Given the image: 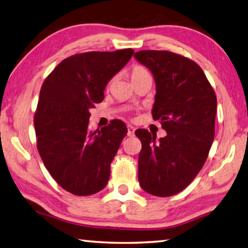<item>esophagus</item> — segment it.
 Segmentation results:
<instances>
[{
    "label": "esophagus",
    "mask_w": 248,
    "mask_h": 248,
    "mask_svg": "<svg viewBox=\"0 0 248 248\" xmlns=\"http://www.w3.org/2000/svg\"><path fill=\"white\" fill-rule=\"evenodd\" d=\"M134 134H135V127L132 126V125H128V126H127V135L129 137H132V136H134Z\"/></svg>",
    "instance_id": "obj_1"
}]
</instances>
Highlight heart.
Returning <instances> with one entry per match:
<instances>
[{
    "mask_svg": "<svg viewBox=\"0 0 248 248\" xmlns=\"http://www.w3.org/2000/svg\"><path fill=\"white\" fill-rule=\"evenodd\" d=\"M146 73H148V72H147L144 67L138 66L137 65V66H134L132 69V78L142 75V74H146Z\"/></svg>",
    "mask_w": 248,
    "mask_h": 248,
    "instance_id": "obj_1",
    "label": "heart"
}]
</instances>
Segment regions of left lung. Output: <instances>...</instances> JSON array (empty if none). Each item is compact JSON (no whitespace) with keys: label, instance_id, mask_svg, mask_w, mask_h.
<instances>
[{"label":"left lung","instance_id":"1","mask_svg":"<svg viewBox=\"0 0 248 248\" xmlns=\"http://www.w3.org/2000/svg\"><path fill=\"white\" fill-rule=\"evenodd\" d=\"M155 81L154 120L167 136L137 129L141 141L138 181L141 188L168 197L187 187L206 162L215 138L217 97L205 73L194 61L169 51L134 54Z\"/></svg>","mask_w":248,"mask_h":248}]
</instances>
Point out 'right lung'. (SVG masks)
<instances>
[{"mask_svg":"<svg viewBox=\"0 0 248 248\" xmlns=\"http://www.w3.org/2000/svg\"><path fill=\"white\" fill-rule=\"evenodd\" d=\"M133 54L124 49L72 55L42 84L34 113L38 151L56 183L77 196L106 187L110 164L127 134L120 120L91 131L89 110L102 101L107 84Z\"/></svg>","mask_w":248,"mask_h":248,"instance_id":"1","label":"right lung"}]
</instances>
